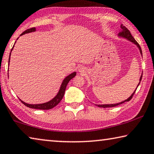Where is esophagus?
I'll return each instance as SVG.
<instances>
[{"mask_svg":"<svg viewBox=\"0 0 154 154\" xmlns=\"http://www.w3.org/2000/svg\"><path fill=\"white\" fill-rule=\"evenodd\" d=\"M79 72H86V70H85V68H84V67H80L79 68Z\"/></svg>","mask_w":154,"mask_h":154,"instance_id":"obj_1","label":"esophagus"}]
</instances>
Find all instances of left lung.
I'll list each match as a JSON object with an SVG mask.
<instances>
[{
	"mask_svg": "<svg viewBox=\"0 0 154 154\" xmlns=\"http://www.w3.org/2000/svg\"><path fill=\"white\" fill-rule=\"evenodd\" d=\"M121 29H122V31H121V32H119L118 35L120 36V37H122V38H124L128 39V40H130V41H131V42H133L134 44H135V45L138 46V48H139V50H140V52L141 55L143 56V54H142V50H141L140 46V45H138V43L137 42H136L135 39H134V38H133V36L131 35L130 31H129L128 29H127L125 26H123V24H121ZM142 77H143V73H142V75H141L140 78V82H139L138 86H137V87H136V90H134V92H133L132 94H131V96H130V97H129V98H128V99H126V100H125V101L121 102V103H115V104H103V105H96V106H98V107H100V108H112V107H115V106H119V105L125 103V102H126V101H130V100L131 99V98H132V97L134 96V93H135L136 90V89H137V88H138V86H139V84H140L141 79H142Z\"/></svg>",
	"mask_w": 154,
	"mask_h": 154,
	"instance_id": "8db88e82",
	"label": "left lung"
}]
</instances>
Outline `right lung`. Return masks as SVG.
Here are the masks:
<instances>
[{"label":"right lung","instance_id":"right-lung-1","mask_svg":"<svg viewBox=\"0 0 154 154\" xmlns=\"http://www.w3.org/2000/svg\"><path fill=\"white\" fill-rule=\"evenodd\" d=\"M33 31H35V27L26 29V30L24 31L23 33H21L20 35H23L25 33L33 32ZM14 46H13V48H14ZM13 48H11V51L13 50ZM10 55H11V53H10V54H9V60H10ZM8 69H9V68H8ZM8 74H9V73H8ZM75 75H76V72H74L71 73L70 75H68V76L64 79V81L62 82V85H61L60 90H59V92H58L57 94L56 95V96L52 100H51V101L46 102V103H40V104H29V103H25V102H24V101H22V100L20 99V101L24 105V106H26V107H29V108H30L38 109H52V108H54L55 106H57V105L61 101V100L63 99V97H64V95L65 90H66V86H67L68 83L69 82L70 79H72L73 77H75Z\"/></svg>","mask_w":154,"mask_h":154}]
</instances>
